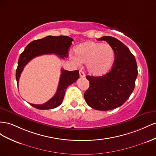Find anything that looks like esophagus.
<instances>
[{"label":"esophagus","mask_w":156,"mask_h":156,"mask_svg":"<svg viewBox=\"0 0 156 156\" xmlns=\"http://www.w3.org/2000/svg\"><path fill=\"white\" fill-rule=\"evenodd\" d=\"M79 73H80V76L81 78H83V77H85V73H84V72H83V70H80Z\"/></svg>","instance_id":"obj_1"}]
</instances>
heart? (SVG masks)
Listing matches in <instances>:
<instances>
[{"label": "heart", "mask_w": 156, "mask_h": 156, "mask_svg": "<svg viewBox=\"0 0 156 156\" xmlns=\"http://www.w3.org/2000/svg\"><path fill=\"white\" fill-rule=\"evenodd\" d=\"M76 62L87 63L88 72L93 76H102L112 68L115 60L114 49L109 44L87 42L80 44L75 50Z\"/></svg>", "instance_id": "heart-1"}]
</instances>
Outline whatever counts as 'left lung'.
I'll return each instance as SVG.
<instances>
[{"instance_id": "left-lung-1", "label": "left lung", "mask_w": 156, "mask_h": 156, "mask_svg": "<svg viewBox=\"0 0 156 156\" xmlns=\"http://www.w3.org/2000/svg\"><path fill=\"white\" fill-rule=\"evenodd\" d=\"M97 41H105L112 47L115 60L107 74L101 76H86L90 87L83 96L90 107L110 110L122 106L131 95L138 75L137 65L129 48L117 38L105 36Z\"/></svg>"}]
</instances>
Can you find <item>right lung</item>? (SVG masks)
Wrapping results in <instances>:
<instances>
[{
    "label": "right lung",
    "mask_w": 156,
    "mask_h": 156,
    "mask_svg": "<svg viewBox=\"0 0 156 156\" xmlns=\"http://www.w3.org/2000/svg\"><path fill=\"white\" fill-rule=\"evenodd\" d=\"M74 40L66 36L53 37L48 36L42 39L36 40L29 43L21 53L16 69V78L18 85L20 75L25 66L34 57L45 54H55L60 58L64 59L69 57L68 50L72 45ZM79 78L78 70L69 71L61 69L57 92L51 99L42 105L29 103L33 107L40 110H48L59 106L63 102L66 90L71 84Z\"/></svg>",
    "instance_id": "add662e5"
}]
</instances>
